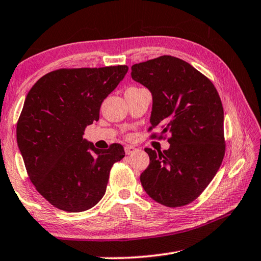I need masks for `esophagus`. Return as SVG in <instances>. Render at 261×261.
Returning a JSON list of instances; mask_svg holds the SVG:
<instances>
[{
  "mask_svg": "<svg viewBox=\"0 0 261 261\" xmlns=\"http://www.w3.org/2000/svg\"><path fill=\"white\" fill-rule=\"evenodd\" d=\"M124 150H125V154L126 155H131V154H134L135 151L137 150V148L135 146H125L124 147Z\"/></svg>",
  "mask_w": 261,
  "mask_h": 261,
  "instance_id": "esophagus-1",
  "label": "esophagus"
}]
</instances>
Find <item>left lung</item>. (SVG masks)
Returning a JSON list of instances; mask_svg holds the SVG:
<instances>
[{"label":"left lung","mask_w":261,"mask_h":261,"mask_svg":"<svg viewBox=\"0 0 261 261\" xmlns=\"http://www.w3.org/2000/svg\"><path fill=\"white\" fill-rule=\"evenodd\" d=\"M131 77L153 94L148 131L170 148H145L149 165L141 173L145 192L169 207L187 205L201 195L222 163L226 150L224 108L205 75L172 56L135 64Z\"/></svg>","instance_id":"left-lung-1"}]
</instances>
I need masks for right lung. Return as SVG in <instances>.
<instances>
[{"mask_svg":"<svg viewBox=\"0 0 261 261\" xmlns=\"http://www.w3.org/2000/svg\"><path fill=\"white\" fill-rule=\"evenodd\" d=\"M127 69L125 65L56 69L27 93L17 122L18 147L28 178L57 209H91L105 195L113 164L124 158L122 145L98 149L83 135L99 120L103 99Z\"/></svg>","mask_w":261,"mask_h":261,"instance_id":"right-lung-1","label":"right lung"}]
</instances>
